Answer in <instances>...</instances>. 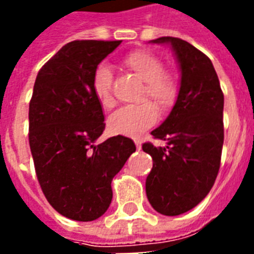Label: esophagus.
Here are the masks:
<instances>
[{
  "mask_svg": "<svg viewBox=\"0 0 254 254\" xmlns=\"http://www.w3.org/2000/svg\"><path fill=\"white\" fill-rule=\"evenodd\" d=\"M134 144H136V148L137 149L141 148V141H140L138 138H136V140H134Z\"/></svg>",
  "mask_w": 254,
  "mask_h": 254,
  "instance_id": "1",
  "label": "esophagus"
}]
</instances>
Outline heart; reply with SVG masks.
I'll return each instance as SVG.
<instances>
[{
	"instance_id": "heart-1",
	"label": "heart",
	"mask_w": 254,
	"mask_h": 254,
	"mask_svg": "<svg viewBox=\"0 0 254 254\" xmlns=\"http://www.w3.org/2000/svg\"><path fill=\"white\" fill-rule=\"evenodd\" d=\"M122 64L143 81L138 100H151L162 113H169L176 106L180 95L178 81L166 70L165 64L158 56L147 50H133L125 54ZM113 81L114 76L110 67L106 64H99L92 74V91L103 110H111L116 106ZM152 104L141 102L118 110L109 120V130L113 134L129 137L140 136L152 127L158 118V110Z\"/></svg>"
}]
</instances>
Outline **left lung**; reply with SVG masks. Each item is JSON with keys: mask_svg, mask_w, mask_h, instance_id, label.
Returning <instances> with one entry per match:
<instances>
[{"mask_svg": "<svg viewBox=\"0 0 254 254\" xmlns=\"http://www.w3.org/2000/svg\"><path fill=\"white\" fill-rule=\"evenodd\" d=\"M171 43L181 66V88L170 116L152 136L166 147L144 143L154 160L145 191L155 211L176 216L194 208L218 177L224 140L223 91L211 60L187 41L162 36Z\"/></svg>", "mask_w": 254, "mask_h": 254, "instance_id": "left-lung-1", "label": "left lung"}]
</instances>
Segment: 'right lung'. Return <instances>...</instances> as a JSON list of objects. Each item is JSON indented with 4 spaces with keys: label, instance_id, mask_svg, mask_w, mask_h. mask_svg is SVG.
Listing matches in <instances>:
<instances>
[{
    "label": "right lung",
    "instance_id": "1",
    "mask_svg": "<svg viewBox=\"0 0 254 254\" xmlns=\"http://www.w3.org/2000/svg\"><path fill=\"white\" fill-rule=\"evenodd\" d=\"M121 41H73L47 61L36 76L30 100L28 140L43 194L65 218L91 222L107 211L111 181L136 145L125 136L100 144L102 106L92 74Z\"/></svg>",
    "mask_w": 254,
    "mask_h": 254
}]
</instances>
